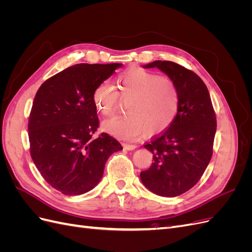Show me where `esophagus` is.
<instances>
[{
	"label": "esophagus",
	"instance_id": "esophagus-1",
	"mask_svg": "<svg viewBox=\"0 0 252 252\" xmlns=\"http://www.w3.org/2000/svg\"><path fill=\"white\" fill-rule=\"evenodd\" d=\"M123 147L127 150H133L136 148V145L134 144H127V143H123Z\"/></svg>",
	"mask_w": 252,
	"mask_h": 252
}]
</instances>
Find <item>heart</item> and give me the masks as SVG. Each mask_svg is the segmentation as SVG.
Returning a JSON list of instances; mask_svg holds the SVG:
<instances>
[{"label": "heart", "mask_w": 252, "mask_h": 252, "mask_svg": "<svg viewBox=\"0 0 252 252\" xmlns=\"http://www.w3.org/2000/svg\"><path fill=\"white\" fill-rule=\"evenodd\" d=\"M117 89L108 80L101 81L93 91V102L104 117L116 112L119 101L127 102L126 116L102 123V129L122 140L156 135L168 129L180 109V90L170 78L133 66L117 78Z\"/></svg>", "instance_id": "b5f03b06"}]
</instances>
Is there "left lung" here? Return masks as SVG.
Instances as JSON below:
<instances>
[{
	"mask_svg": "<svg viewBox=\"0 0 252 252\" xmlns=\"http://www.w3.org/2000/svg\"><path fill=\"white\" fill-rule=\"evenodd\" d=\"M157 67L177 84L180 109L172 125L144 147L154 155L150 168L141 181L150 191L177 196L192 188L207 168L217 130L216 112L208 89L193 71L170 61H155L144 66Z\"/></svg>",
	"mask_w": 252,
	"mask_h": 252,
	"instance_id": "left-lung-1",
	"label": "left lung"
}]
</instances>
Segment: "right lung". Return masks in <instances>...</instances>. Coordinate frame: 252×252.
<instances>
[{"label":"right lung","mask_w":252,"mask_h":252,"mask_svg":"<svg viewBox=\"0 0 252 252\" xmlns=\"http://www.w3.org/2000/svg\"><path fill=\"white\" fill-rule=\"evenodd\" d=\"M122 64H77L45 81L28 121L30 156L48 184L66 195L97 185L105 164L122 145L102 132L93 91Z\"/></svg>","instance_id":"1"}]
</instances>
